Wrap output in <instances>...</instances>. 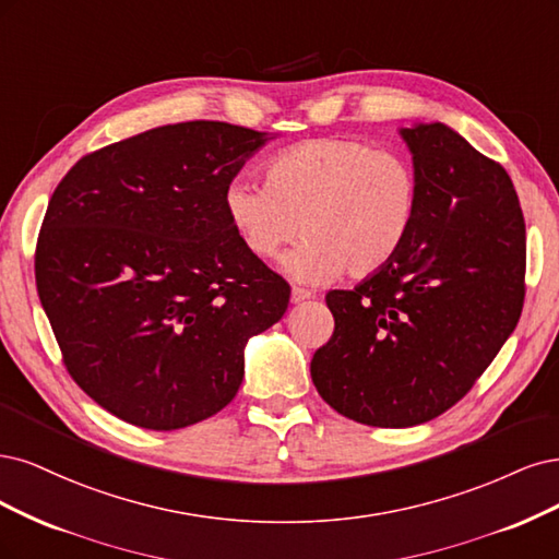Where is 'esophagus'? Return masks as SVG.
Instances as JSON below:
<instances>
[{"instance_id": "obj_1", "label": "esophagus", "mask_w": 559, "mask_h": 559, "mask_svg": "<svg viewBox=\"0 0 559 559\" xmlns=\"http://www.w3.org/2000/svg\"><path fill=\"white\" fill-rule=\"evenodd\" d=\"M311 297H313V293H311V290H306V287H299V285H295V287H293V295H290L293 304H301V301L311 299Z\"/></svg>"}]
</instances>
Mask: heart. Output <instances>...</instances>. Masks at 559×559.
Segmentation results:
<instances>
[{
    "label": "heart",
    "mask_w": 559,
    "mask_h": 559,
    "mask_svg": "<svg viewBox=\"0 0 559 559\" xmlns=\"http://www.w3.org/2000/svg\"><path fill=\"white\" fill-rule=\"evenodd\" d=\"M264 186L231 181L225 213L243 246L274 260L299 234L285 260L297 281L346 272L367 278L408 241L420 209V178L411 159L357 139L318 136L266 159Z\"/></svg>",
    "instance_id": "1"
}]
</instances>
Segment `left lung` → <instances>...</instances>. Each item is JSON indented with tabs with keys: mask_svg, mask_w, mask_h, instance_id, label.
I'll list each match as a JSON object with an SVG mask.
<instances>
[{
	"mask_svg": "<svg viewBox=\"0 0 559 559\" xmlns=\"http://www.w3.org/2000/svg\"><path fill=\"white\" fill-rule=\"evenodd\" d=\"M402 136L420 178L418 221L385 269L328 293L334 332L311 359L320 397L371 427L455 406L525 301V218L507 169L441 122Z\"/></svg>",
	"mask_w": 559,
	"mask_h": 559,
	"instance_id": "1",
	"label": "left lung"
}]
</instances>
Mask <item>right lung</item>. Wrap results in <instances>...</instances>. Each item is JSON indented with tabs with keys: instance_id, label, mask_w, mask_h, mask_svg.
Returning <instances> with one entry per match:
<instances>
[{
	"instance_id": "1",
	"label": "right lung",
	"mask_w": 559,
	"mask_h": 559,
	"mask_svg": "<svg viewBox=\"0 0 559 559\" xmlns=\"http://www.w3.org/2000/svg\"><path fill=\"white\" fill-rule=\"evenodd\" d=\"M264 134L165 124L83 155L52 192L34 276L62 362L116 418L181 429L225 408L243 346L290 285L229 225L225 188Z\"/></svg>"
}]
</instances>
